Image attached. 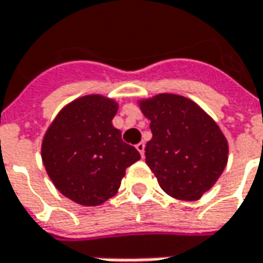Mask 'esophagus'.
I'll use <instances>...</instances> for the list:
<instances>
[{
  "instance_id": "obj_1",
  "label": "esophagus",
  "mask_w": 263,
  "mask_h": 263,
  "mask_svg": "<svg viewBox=\"0 0 263 263\" xmlns=\"http://www.w3.org/2000/svg\"><path fill=\"white\" fill-rule=\"evenodd\" d=\"M135 147H137V150L140 152V155H141V156H144V147H146V144L141 141V143H138Z\"/></svg>"
}]
</instances>
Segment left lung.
<instances>
[{
  "mask_svg": "<svg viewBox=\"0 0 263 263\" xmlns=\"http://www.w3.org/2000/svg\"><path fill=\"white\" fill-rule=\"evenodd\" d=\"M150 120L146 163L173 198L199 199L223 173L228 141L217 123L193 101L161 93L140 102Z\"/></svg>",
  "mask_w": 263,
  "mask_h": 263,
  "instance_id": "8db88e82",
  "label": "left lung"
}]
</instances>
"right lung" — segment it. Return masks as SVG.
<instances>
[{
	"label": "right lung",
	"instance_id": "right-lung-1",
	"mask_svg": "<svg viewBox=\"0 0 263 263\" xmlns=\"http://www.w3.org/2000/svg\"><path fill=\"white\" fill-rule=\"evenodd\" d=\"M117 104L101 95L72 101L47 129L41 158L56 189L82 205L115 196L125 170L140 159L111 123Z\"/></svg>",
	"mask_w": 263,
	"mask_h": 263
}]
</instances>
